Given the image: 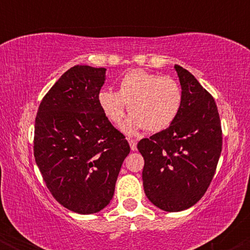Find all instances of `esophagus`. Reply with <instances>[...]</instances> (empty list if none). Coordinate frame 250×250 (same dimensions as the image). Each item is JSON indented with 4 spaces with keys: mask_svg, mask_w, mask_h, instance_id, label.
Instances as JSON below:
<instances>
[{
    "mask_svg": "<svg viewBox=\"0 0 250 250\" xmlns=\"http://www.w3.org/2000/svg\"><path fill=\"white\" fill-rule=\"evenodd\" d=\"M128 142H129V146H130L131 150H136V149H137V143H136V141H135V140L128 139Z\"/></svg>",
    "mask_w": 250,
    "mask_h": 250,
    "instance_id": "obj_1",
    "label": "esophagus"
}]
</instances>
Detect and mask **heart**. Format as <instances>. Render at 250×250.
<instances>
[{
	"mask_svg": "<svg viewBox=\"0 0 250 250\" xmlns=\"http://www.w3.org/2000/svg\"><path fill=\"white\" fill-rule=\"evenodd\" d=\"M99 103L114 125H120L125 110L133 115L123 125V130L135 134L145 128L149 133L167 129L175 121L182 105V89L170 76L134 69L122 77L119 91L102 90Z\"/></svg>",
	"mask_w": 250,
	"mask_h": 250,
	"instance_id": "obj_1",
	"label": "heart"
}]
</instances>
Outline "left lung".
<instances>
[{"label": "left lung", "mask_w": 250, "mask_h": 250, "mask_svg": "<svg viewBox=\"0 0 250 250\" xmlns=\"http://www.w3.org/2000/svg\"><path fill=\"white\" fill-rule=\"evenodd\" d=\"M182 88V105L165 130L142 139L143 188L153 205L166 211L190 208L213 180L221 150L222 128L214 97L193 74L175 64Z\"/></svg>", "instance_id": "left-lung-1"}]
</instances>
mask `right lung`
<instances>
[{"label": "right lung", "instance_id": "1", "mask_svg": "<svg viewBox=\"0 0 250 250\" xmlns=\"http://www.w3.org/2000/svg\"><path fill=\"white\" fill-rule=\"evenodd\" d=\"M105 68L75 65L40 103L34 156L60 205L79 214L102 210L113 199L130 147L99 103Z\"/></svg>", "mask_w": 250, "mask_h": 250}]
</instances>
